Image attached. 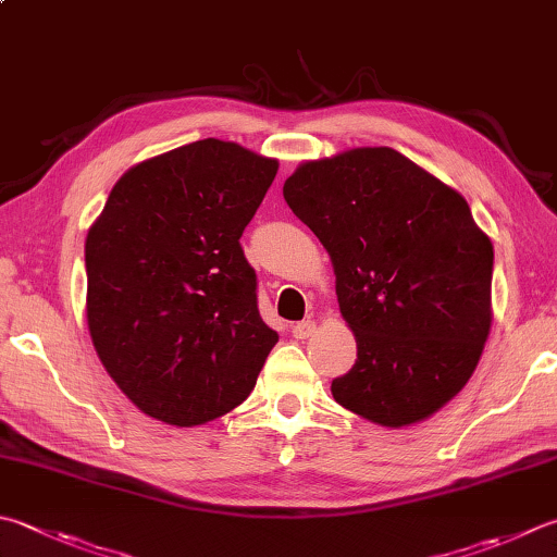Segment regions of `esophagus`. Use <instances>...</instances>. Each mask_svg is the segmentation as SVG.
Masks as SVG:
<instances>
[{
	"mask_svg": "<svg viewBox=\"0 0 557 557\" xmlns=\"http://www.w3.org/2000/svg\"><path fill=\"white\" fill-rule=\"evenodd\" d=\"M290 332H293V337H296V339H308V337H312V334H314V322L312 320L296 322L290 327Z\"/></svg>",
	"mask_w": 557,
	"mask_h": 557,
	"instance_id": "obj_1",
	"label": "esophagus"
}]
</instances>
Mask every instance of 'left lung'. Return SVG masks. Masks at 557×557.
Here are the masks:
<instances>
[{"label":"left lung","instance_id":"left-lung-1","mask_svg":"<svg viewBox=\"0 0 557 557\" xmlns=\"http://www.w3.org/2000/svg\"><path fill=\"white\" fill-rule=\"evenodd\" d=\"M283 198L330 251L356 363L342 407L407 426L463 391L487 342L490 237L466 198L393 148L300 164Z\"/></svg>","mask_w":557,"mask_h":557}]
</instances>
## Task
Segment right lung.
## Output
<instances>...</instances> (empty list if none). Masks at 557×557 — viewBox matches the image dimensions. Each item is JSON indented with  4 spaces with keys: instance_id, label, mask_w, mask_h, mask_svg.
Masks as SVG:
<instances>
[{
    "instance_id": "add662e5",
    "label": "right lung",
    "mask_w": 557,
    "mask_h": 557,
    "mask_svg": "<svg viewBox=\"0 0 557 557\" xmlns=\"http://www.w3.org/2000/svg\"><path fill=\"white\" fill-rule=\"evenodd\" d=\"M278 162L215 138L135 164L89 227L87 322L145 414L206 424L251 393L278 334L239 245Z\"/></svg>"
}]
</instances>
